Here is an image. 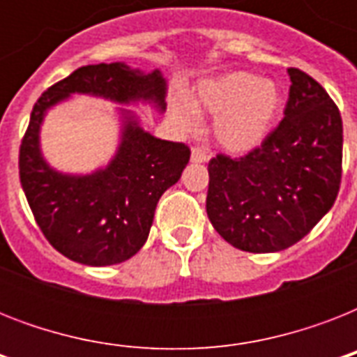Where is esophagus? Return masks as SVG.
Segmentation results:
<instances>
[{"label": "esophagus", "mask_w": 357, "mask_h": 357, "mask_svg": "<svg viewBox=\"0 0 357 357\" xmlns=\"http://www.w3.org/2000/svg\"><path fill=\"white\" fill-rule=\"evenodd\" d=\"M209 157H207L206 150L204 148H198V146H195L192 148V151H190V161L192 162H206Z\"/></svg>", "instance_id": "1"}]
</instances>
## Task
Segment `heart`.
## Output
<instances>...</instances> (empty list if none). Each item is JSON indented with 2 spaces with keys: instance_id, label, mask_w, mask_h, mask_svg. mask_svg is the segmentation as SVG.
<instances>
[{
  "instance_id": "b5f03b06",
  "label": "heart",
  "mask_w": 357,
  "mask_h": 357,
  "mask_svg": "<svg viewBox=\"0 0 357 357\" xmlns=\"http://www.w3.org/2000/svg\"><path fill=\"white\" fill-rule=\"evenodd\" d=\"M282 111V92L274 81L261 79L250 72H229L198 85L192 103L176 100L174 120L190 129L198 113L215 119L213 133L224 150L244 155L259 148Z\"/></svg>"
}]
</instances>
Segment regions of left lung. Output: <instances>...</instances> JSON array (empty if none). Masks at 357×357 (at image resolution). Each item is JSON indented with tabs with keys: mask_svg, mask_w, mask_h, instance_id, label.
<instances>
[{
	"mask_svg": "<svg viewBox=\"0 0 357 357\" xmlns=\"http://www.w3.org/2000/svg\"><path fill=\"white\" fill-rule=\"evenodd\" d=\"M283 120L241 159L209 161L206 209L213 228L252 254L280 252L332 209L341 185L343 122L328 92L298 68Z\"/></svg>",
	"mask_w": 357,
	"mask_h": 357,
	"instance_id": "obj_1",
	"label": "left lung"
}]
</instances>
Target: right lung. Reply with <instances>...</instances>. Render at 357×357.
<instances>
[{
	"mask_svg": "<svg viewBox=\"0 0 357 357\" xmlns=\"http://www.w3.org/2000/svg\"><path fill=\"white\" fill-rule=\"evenodd\" d=\"M72 94L116 105H151L165 113L167 79L161 70L142 72L126 63L81 66L38 98L20 146L22 189L50 244L83 265H116L144 246L157 202L178 183L190 150L157 139L135 111L116 107L120 133L111 161L86 174L57 170L42 153V123L50 109Z\"/></svg>",
	"mask_w": 357,
	"mask_h": 357,
	"instance_id": "right-lung-1",
	"label": "right lung"
}]
</instances>
